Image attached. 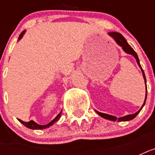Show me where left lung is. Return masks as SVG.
<instances>
[{"mask_svg":"<svg viewBox=\"0 0 155 155\" xmlns=\"http://www.w3.org/2000/svg\"><path fill=\"white\" fill-rule=\"evenodd\" d=\"M109 35H110L111 37H113L115 41L117 42L119 46L122 47V49L125 51V52L127 54H132L135 58H136V60H137V63L138 64V66L140 67V68L142 69V74H143V77H144V80H145V83H146V87H147V80H146V76H145V73L142 70V67H141V64H140V62H139V58H138V56H137V53L134 51V50L133 49L132 47H130L129 43L126 42V40L124 37H123L122 35H120V33H117V32H112V33H109ZM147 87L146 88V99H145V101L144 104H143V105L142 106V108H140L139 110L137 111V113H134V114H130V115H127V116H125V117H120V118H117L114 117V116H112V115H108V114H105V113H100L98 111L96 110V112L97 113V114H99L101 117H102L105 118V119H108V120H113V121H116V120H117V121H127V120H130L134 119V118L136 117V116L139 113V112L142 110V107L145 105V103H146V101H147Z\"/></svg>","mask_w":155,"mask_h":155,"instance_id":"left-lung-1","label":"left lung"}]
</instances>
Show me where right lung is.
<instances>
[{
  "instance_id": "add662e5",
  "label": "right lung",
  "mask_w": 155,
  "mask_h": 155,
  "mask_svg": "<svg viewBox=\"0 0 155 155\" xmlns=\"http://www.w3.org/2000/svg\"><path fill=\"white\" fill-rule=\"evenodd\" d=\"M24 33H25V31H23L21 34L20 35V36H19V38H18V39H21V38H22L23 35H24ZM61 113H62V111H61L60 113H58V115L56 116V117L54 119V120H52L51 122L49 123V124H47V125H38V124H37L36 122H35L34 120H30V121H28V122H25V121H23V120H20V119H18V120L20 121L21 123H22L23 125H25V126H26L27 128H29V129H32V130H42V129H46V128H48L50 127L51 125H52L54 122H56L57 120H58V119L60 118L61 117Z\"/></svg>"
}]
</instances>
